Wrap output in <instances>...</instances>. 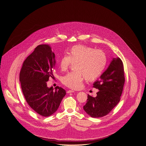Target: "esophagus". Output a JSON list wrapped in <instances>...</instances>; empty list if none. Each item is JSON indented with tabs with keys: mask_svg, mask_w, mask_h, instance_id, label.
<instances>
[{
	"mask_svg": "<svg viewBox=\"0 0 146 146\" xmlns=\"http://www.w3.org/2000/svg\"><path fill=\"white\" fill-rule=\"evenodd\" d=\"M74 91H73V90H68L67 91V93H74Z\"/></svg>",
	"mask_w": 146,
	"mask_h": 146,
	"instance_id": "obj_1",
	"label": "esophagus"
}]
</instances>
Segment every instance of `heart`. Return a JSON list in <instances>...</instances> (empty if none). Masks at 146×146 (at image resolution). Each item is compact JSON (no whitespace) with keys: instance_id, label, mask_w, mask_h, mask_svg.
<instances>
[{"instance_id":"obj_1","label":"heart","mask_w":146,"mask_h":146,"mask_svg":"<svg viewBox=\"0 0 146 146\" xmlns=\"http://www.w3.org/2000/svg\"><path fill=\"white\" fill-rule=\"evenodd\" d=\"M72 62L74 63V71L68 72L62 78L64 85L73 89L80 88L84 78L91 81L102 73L107 58L102 50L91 47L76 45L69 50L68 55H63L59 61L60 70L65 71Z\"/></svg>"}]
</instances>
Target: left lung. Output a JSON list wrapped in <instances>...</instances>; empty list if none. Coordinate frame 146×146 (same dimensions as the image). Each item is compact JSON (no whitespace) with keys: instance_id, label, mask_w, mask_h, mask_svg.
<instances>
[{"instance_id":"left-lung-1","label":"left lung","mask_w":146,"mask_h":146,"mask_svg":"<svg viewBox=\"0 0 146 146\" xmlns=\"http://www.w3.org/2000/svg\"><path fill=\"white\" fill-rule=\"evenodd\" d=\"M125 81L123 63L119 57L113 58L99 80L93 83V87L99 91L94 98L88 94L84 110L91 117L106 115L119 102Z\"/></svg>"}]
</instances>
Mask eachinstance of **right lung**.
<instances>
[{
  "label": "right lung",
  "mask_w": 146,
  "mask_h": 146,
  "mask_svg": "<svg viewBox=\"0 0 146 146\" xmlns=\"http://www.w3.org/2000/svg\"><path fill=\"white\" fill-rule=\"evenodd\" d=\"M56 60L49 45L36 47L24 60L19 73V81L26 102L36 113L44 117L57 111L65 90L59 86L48 88L47 82L53 78Z\"/></svg>",
  "instance_id": "obj_1"
}]
</instances>
